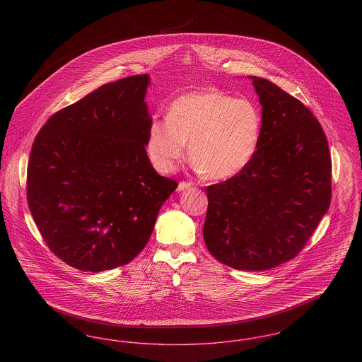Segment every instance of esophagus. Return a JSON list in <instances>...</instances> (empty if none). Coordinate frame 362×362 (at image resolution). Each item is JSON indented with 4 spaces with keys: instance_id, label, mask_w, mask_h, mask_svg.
Returning <instances> with one entry per match:
<instances>
[{
    "instance_id": "1",
    "label": "esophagus",
    "mask_w": 362,
    "mask_h": 362,
    "mask_svg": "<svg viewBox=\"0 0 362 362\" xmlns=\"http://www.w3.org/2000/svg\"><path fill=\"white\" fill-rule=\"evenodd\" d=\"M192 187V183L191 182H180L179 185H177V191L180 192V191H185V189H191Z\"/></svg>"
}]
</instances>
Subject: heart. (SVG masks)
<instances>
[{
  "label": "heart",
  "instance_id": "b5f03b06",
  "mask_svg": "<svg viewBox=\"0 0 362 362\" xmlns=\"http://www.w3.org/2000/svg\"><path fill=\"white\" fill-rule=\"evenodd\" d=\"M260 132L262 117L255 104L205 88L175 98L165 118L151 119L146 153L160 173H171L189 144V156L199 173L228 179L250 164Z\"/></svg>",
  "mask_w": 362,
  "mask_h": 362
}]
</instances>
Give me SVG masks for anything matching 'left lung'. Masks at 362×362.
I'll return each mask as SVG.
<instances>
[{"mask_svg":"<svg viewBox=\"0 0 362 362\" xmlns=\"http://www.w3.org/2000/svg\"><path fill=\"white\" fill-rule=\"evenodd\" d=\"M262 105L258 149L241 173L206 189L204 239L236 270L296 258L331 202V156L319 121L272 81L250 76Z\"/></svg>","mask_w":362,"mask_h":362,"instance_id":"obj_1","label":"left lung"}]
</instances>
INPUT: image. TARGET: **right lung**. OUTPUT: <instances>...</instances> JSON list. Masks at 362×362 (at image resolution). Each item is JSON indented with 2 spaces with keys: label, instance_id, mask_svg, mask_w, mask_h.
Wrapping results in <instances>:
<instances>
[{
  "label": "right lung",
  "instance_id": "obj_1",
  "mask_svg": "<svg viewBox=\"0 0 362 362\" xmlns=\"http://www.w3.org/2000/svg\"><path fill=\"white\" fill-rule=\"evenodd\" d=\"M148 74L104 84L55 112L35 138L27 201L52 254L99 273L123 266L149 240L177 183L146 153Z\"/></svg>",
  "mask_w": 362,
  "mask_h": 362
}]
</instances>
